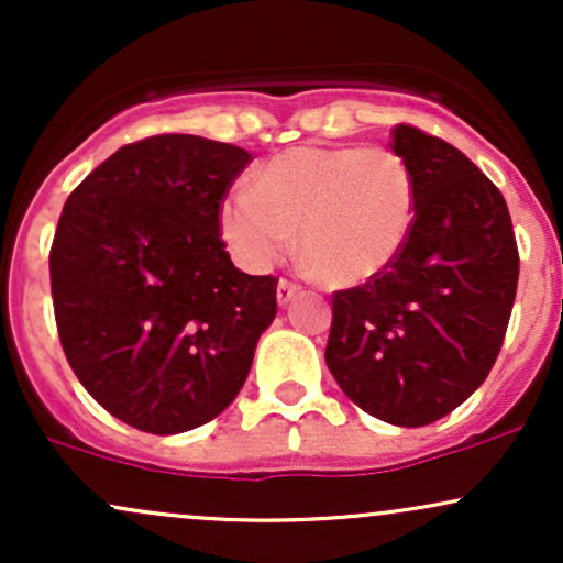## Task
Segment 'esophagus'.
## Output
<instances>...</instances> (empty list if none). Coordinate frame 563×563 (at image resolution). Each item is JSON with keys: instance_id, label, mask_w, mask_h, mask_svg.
Here are the masks:
<instances>
[{"instance_id": "esophagus-1", "label": "esophagus", "mask_w": 563, "mask_h": 563, "mask_svg": "<svg viewBox=\"0 0 563 563\" xmlns=\"http://www.w3.org/2000/svg\"><path fill=\"white\" fill-rule=\"evenodd\" d=\"M296 294H299V286H296V283H290V280L277 283V303H283V307H286V303L294 299Z\"/></svg>"}]
</instances>
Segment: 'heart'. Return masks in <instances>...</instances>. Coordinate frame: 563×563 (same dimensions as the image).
Wrapping results in <instances>:
<instances>
[{"label": "heart", "instance_id": "b5f03b06", "mask_svg": "<svg viewBox=\"0 0 563 563\" xmlns=\"http://www.w3.org/2000/svg\"><path fill=\"white\" fill-rule=\"evenodd\" d=\"M416 183L389 147L301 145L277 153L219 206V228L249 269H269L294 243L341 286L373 280L402 254Z\"/></svg>", "mask_w": 563, "mask_h": 563}]
</instances>
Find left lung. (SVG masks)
I'll return each instance as SVG.
<instances>
[{
    "label": "left lung",
    "instance_id": "obj_1",
    "mask_svg": "<svg viewBox=\"0 0 563 563\" xmlns=\"http://www.w3.org/2000/svg\"><path fill=\"white\" fill-rule=\"evenodd\" d=\"M391 151L416 183V217L386 273L333 294L325 363L373 418L426 426L466 402L493 371L519 283L503 192L450 142L410 124Z\"/></svg>",
    "mask_w": 563,
    "mask_h": 563
}]
</instances>
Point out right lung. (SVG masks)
I'll use <instances>...</instances> for the list:
<instances>
[{"label": "right lung", "mask_w": 563, "mask_h": 563, "mask_svg": "<svg viewBox=\"0 0 563 563\" xmlns=\"http://www.w3.org/2000/svg\"><path fill=\"white\" fill-rule=\"evenodd\" d=\"M243 147L156 134L70 192L49 251L55 322L76 378L147 434L209 423L241 391L277 314V277L245 275L219 238Z\"/></svg>", "instance_id": "1"}]
</instances>
